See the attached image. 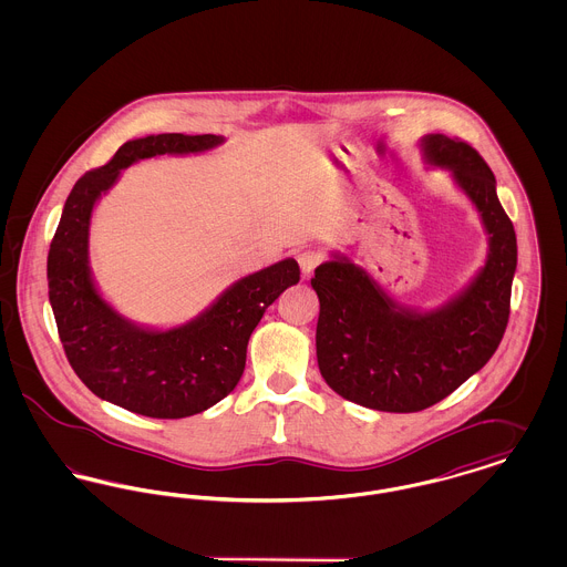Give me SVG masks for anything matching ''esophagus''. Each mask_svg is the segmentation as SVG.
Returning <instances> with one entry per match:
<instances>
[{
    "mask_svg": "<svg viewBox=\"0 0 567 567\" xmlns=\"http://www.w3.org/2000/svg\"><path fill=\"white\" fill-rule=\"evenodd\" d=\"M323 261V252L317 250V248H306L297 255V264H299V270H301V278L308 280L312 276V271L317 270Z\"/></svg>",
    "mask_w": 567,
    "mask_h": 567,
    "instance_id": "1",
    "label": "esophagus"
}]
</instances>
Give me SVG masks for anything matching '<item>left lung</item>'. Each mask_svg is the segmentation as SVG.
I'll list each match as a JSON object with an SVG mask.
<instances>
[{
  "label": "left lung",
  "instance_id": "8db88e82",
  "mask_svg": "<svg viewBox=\"0 0 567 567\" xmlns=\"http://www.w3.org/2000/svg\"><path fill=\"white\" fill-rule=\"evenodd\" d=\"M419 146L430 167L451 172L481 216L485 266L433 310L393 299L342 252H331L310 280L321 301V377L344 400L380 412H419L449 398L485 368L511 317L516 234L491 167L470 144L446 135H423Z\"/></svg>",
  "mask_w": 567,
  "mask_h": 567
}]
</instances>
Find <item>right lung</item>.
I'll return each mask as SVG.
<instances>
[{
    "label": "right lung",
    "mask_w": 567,
    "mask_h": 567,
    "mask_svg": "<svg viewBox=\"0 0 567 567\" xmlns=\"http://www.w3.org/2000/svg\"><path fill=\"white\" fill-rule=\"evenodd\" d=\"M223 142L213 134L125 142L74 185L51 243L49 299L70 365L100 400L142 416L185 419L227 398L243 378L248 338L266 308L299 282L296 259H282L236 280L197 317L167 329L135 323L100 293L89 264L91 216L121 172L162 155H199Z\"/></svg>",
    "instance_id": "right-lung-1"
}]
</instances>
